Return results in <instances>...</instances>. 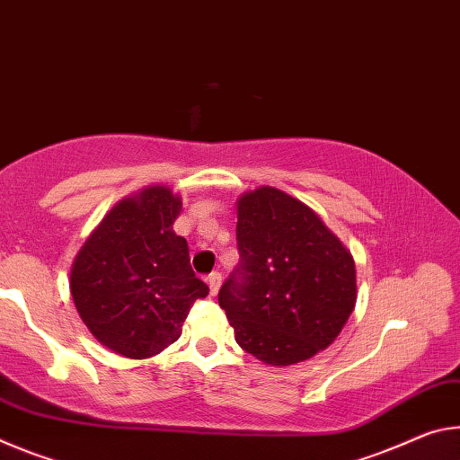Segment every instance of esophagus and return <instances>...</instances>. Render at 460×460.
<instances>
[{
	"mask_svg": "<svg viewBox=\"0 0 460 460\" xmlns=\"http://www.w3.org/2000/svg\"><path fill=\"white\" fill-rule=\"evenodd\" d=\"M208 285H209V293H212V296H216L217 289H220V285H222V275L217 273V270H214V273H209L208 275Z\"/></svg>",
	"mask_w": 460,
	"mask_h": 460,
	"instance_id": "obj_1",
	"label": "esophagus"
}]
</instances>
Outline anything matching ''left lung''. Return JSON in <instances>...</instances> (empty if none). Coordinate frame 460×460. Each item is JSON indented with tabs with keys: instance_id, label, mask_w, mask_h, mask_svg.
Listing matches in <instances>:
<instances>
[{
	"instance_id": "left-lung-1",
	"label": "left lung",
	"mask_w": 460,
	"mask_h": 460,
	"mask_svg": "<svg viewBox=\"0 0 460 460\" xmlns=\"http://www.w3.org/2000/svg\"><path fill=\"white\" fill-rule=\"evenodd\" d=\"M236 240L240 261L217 301L240 349L273 367L328 349L357 304L349 248L275 187L240 195Z\"/></svg>"
}]
</instances>
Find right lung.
<instances>
[{"label":"right lung","mask_w":460,"mask_h":460,"mask_svg":"<svg viewBox=\"0 0 460 460\" xmlns=\"http://www.w3.org/2000/svg\"><path fill=\"white\" fill-rule=\"evenodd\" d=\"M181 206L169 187L150 185L116 203L75 257V307L118 355H159L181 336L195 299L209 293L190 265L187 240L172 230Z\"/></svg>","instance_id":"right-lung-1"}]
</instances>
